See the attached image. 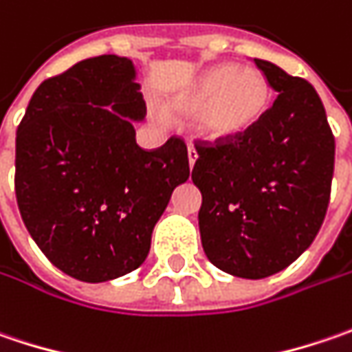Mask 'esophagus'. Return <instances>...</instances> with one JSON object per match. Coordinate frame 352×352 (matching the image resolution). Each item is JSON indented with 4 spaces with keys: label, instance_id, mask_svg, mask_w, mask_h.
Here are the masks:
<instances>
[{
    "label": "esophagus",
    "instance_id": "esophagus-1",
    "mask_svg": "<svg viewBox=\"0 0 352 352\" xmlns=\"http://www.w3.org/2000/svg\"><path fill=\"white\" fill-rule=\"evenodd\" d=\"M187 151H189V167L192 169V165H195V161H197V157H199V153H197V149H195L191 144H189V149H187Z\"/></svg>",
    "mask_w": 352,
    "mask_h": 352
}]
</instances>
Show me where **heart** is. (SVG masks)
<instances>
[{"instance_id":"1","label":"heart","mask_w":352,"mask_h":352,"mask_svg":"<svg viewBox=\"0 0 352 352\" xmlns=\"http://www.w3.org/2000/svg\"><path fill=\"white\" fill-rule=\"evenodd\" d=\"M270 98L272 90L260 70L217 65L203 70L169 106L175 114H197V130L208 142H232L260 124Z\"/></svg>"}]
</instances>
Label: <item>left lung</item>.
Wrapping results in <instances>:
<instances>
[{"label":"left lung","instance_id":"left-lung-1","mask_svg":"<svg viewBox=\"0 0 352 352\" xmlns=\"http://www.w3.org/2000/svg\"><path fill=\"white\" fill-rule=\"evenodd\" d=\"M278 96L250 133L197 142L192 183L201 189V242L214 266L262 280L305 252L331 197L335 138L307 80L254 58Z\"/></svg>","mask_w":352,"mask_h":352}]
</instances>
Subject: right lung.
Segmentation results:
<instances>
[{
	"label": "right lung",
	"instance_id": "1",
	"mask_svg": "<svg viewBox=\"0 0 352 352\" xmlns=\"http://www.w3.org/2000/svg\"><path fill=\"white\" fill-rule=\"evenodd\" d=\"M146 114L133 63L102 54L47 78L15 138V197L31 238L60 272L108 282L144 264L151 232L189 169L187 146L135 144Z\"/></svg>",
	"mask_w": 352,
	"mask_h": 352
}]
</instances>
